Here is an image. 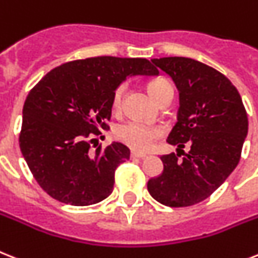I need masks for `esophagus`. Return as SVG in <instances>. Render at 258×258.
I'll return each mask as SVG.
<instances>
[{"label": "esophagus", "mask_w": 258, "mask_h": 258, "mask_svg": "<svg viewBox=\"0 0 258 258\" xmlns=\"http://www.w3.org/2000/svg\"><path fill=\"white\" fill-rule=\"evenodd\" d=\"M130 156H131V158H133V159H144V158H146V156H147V155H146V154H140V152H135V151H133Z\"/></svg>", "instance_id": "obj_1"}]
</instances>
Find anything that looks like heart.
Listing matches in <instances>:
<instances>
[{
  "label": "heart",
  "mask_w": 258,
  "mask_h": 258,
  "mask_svg": "<svg viewBox=\"0 0 258 258\" xmlns=\"http://www.w3.org/2000/svg\"><path fill=\"white\" fill-rule=\"evenodd\" d=\"M169 82L165 81L163 78L155 79V81H151L148 83V91L152 95L156 102L160 98V95L163 94L167 87H169ZM123 91H124V87L120 86L118 89L115 90L114 98H112V107L115 110H118L122 104V98H123ZM115 138L122 142L123 144H125L127 147L133 148L135 151H140V152H144V151H148L152 146H154L155 140L160 138L162 135V130L158 128V127H154V125L146 124V123L138 122V120H130V122L122 123L119 124L114 131Z\"/></svg>",
  "instance_id": "1"
}]
</instances>
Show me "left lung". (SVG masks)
Listing matches in <instances>:
<instances>
[{"label": "left lung", "mask_w": 258, "mask_h": 258, "mask_svg": "<svg viewBox=\"0 0 258 258\" xmlns=\"http://www.w3.org/2000/svg\"><path fill=\"white\" fill-rule=\"evenodd\" d=\"M151 62L179 90L177 122L167 142L190 150L183 160L173 152L163 155V172L148 180V192L160 204L189 207L209 198L237 167L248 116L237 89L208 64L185 56Z\"/></svg>", "instance_id": "8db88e82"}]
</instances>
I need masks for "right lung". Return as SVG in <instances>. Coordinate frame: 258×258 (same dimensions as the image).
<instances>
[{
    "mask_svg": "<svg viewBox=\"0 0 258 258\" xmlns=\"http://www.w3.org/2000/svg\"><path fill=\"white\" fill-rule=\"evenodd\" d=\"M158 77L144 58L95 56L60 64L31 90L22 110L21 152L46 194L70 205H91L110 196L115 169L130 159L112 142L90 151V134L107 130L115 90L128 77Z\"/></svg>",
    "mask_w": 258,
    "mask_h": 258,
    "instance_id": "obj_1",
    "label": "right lung"
}]
</instances>
